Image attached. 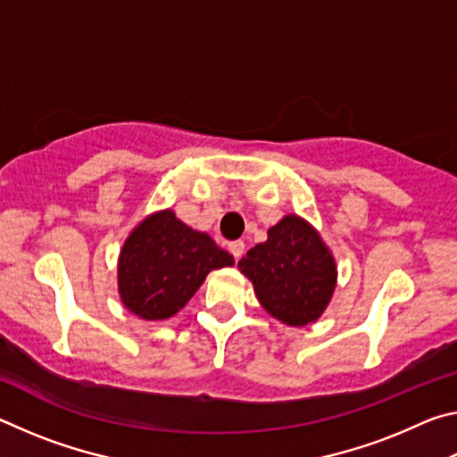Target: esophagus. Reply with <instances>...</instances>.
<instances>
[{
    "label": "esophagus",
    "instance_id": "34e87169",
    "mask_svg": "<svg viewBox=\"0 0 457 457\" xmlns=\"http://www.w3.org/2000/svg\"><path fill=\"white\" fill-rule=\"evenodd\" d=\"M229 252H231V256H234L236 260H239V258H242V253H244V242H242V239H236V242H229Z\"/></svg>",
    "mask_w": 457,
    "mask_h": 457
}]
</instances>
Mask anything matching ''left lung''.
Returning <instances> with one entry per match:
<instances>
[{
    "mask_svg": "<svg viewBox=\"0 0 457 457\" xmlns=\"http://www.w3.org/2000/svg\"><path fill=\"white\" fill-rule=\"evenodd\" d=\"M260 304L288 327L320 319L337 286V264L327 244L306 220L286 215L268 229L264 244L237 262Z\"/></svg>",
    "mask_w": 457,
    "mask_h": 457,
    "instance_id": "obj_1",
    "label": "left lung"
}]
</instances>
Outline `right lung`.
<instances>
[{"instance_id": "obj_1", "label": "right lung", "mask_w": 457, "mask_h": 457, "mask_svg": "<svg viewBox=\"0 0 457 457\" xmlns=\"http://www.w3.org/2000/svg\"><path fill=\"white\" fill-rule=\"evenodd\" d=\"M234 266L213 239L185 226L173 210L151 213L130 231L119 256V294L143 320L171 319L212 270Z\"/></svg>"}]
</instances>
